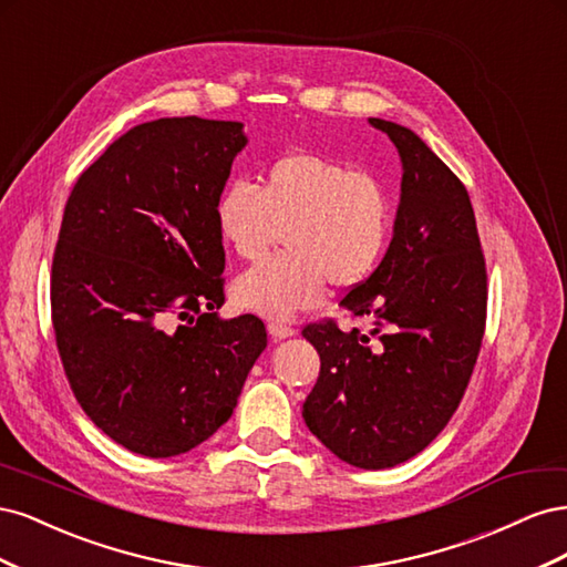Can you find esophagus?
<instances>
[{
    "instance_id": "1",
    "label": "esophagus",
    "mask_w": 567,
    "mask_h": 567,
    "mask_svg": "<svg viewBox=\"0 0 567 567\" xmlns=\"http://www.w3.org/2000/svg\"><path fill=\"white\" fill-rule=\"evenodd\" d=\"M267 331H269V338H271L274 342L284 340V338H290V336H296L293 326H288V323H284V321H269V323H267Z\"/></svg>"
}]
</instances>
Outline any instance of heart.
<instances>
[{
	"instance_id": "heart-1",
	"label": "heart",
	"mask_w": 567,
	"mask_h": 567,
	"mask_svg": "<svg viewBox=\"0 0 567 567\" xmlns=\"http://www.w3.org/2000/svg\"><path fill=\"white\" fill-rule=\"evenodd\" d=\"M225 244L255 262L281 238L288 250L234 281L238 305L284 319L315 307L326 284L348 288L379 267L392 231L383 179L350 163L296 151L265 165L260 184L234 179L215 200Z\"/></svg>"
}]
</instances>
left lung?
<instances>
[{"label": "left lung", "instance_id": "obj_1", "mask_svg": "<svg viewBox=\"0 0 567 567\" xmlns=\"http://www.w3.org/2000/svg\"><path fill=\"white\" fill-rule=\"evenodd\" d=\"M369 123L400 151L402 196L385 257L340 305L371 317L379 342L333 319L307 323L321 371L302 419L338 458L381 471L423 452L461 404L485 336L487 269L466 186L411 130Z\"/></svg>", "mask_w": 567, "mask_h": 567}]
</instances>
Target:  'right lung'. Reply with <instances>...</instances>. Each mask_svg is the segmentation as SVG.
Segmentation results:
<instances>
[{
  "mask_svg": "<svg viewBox=\"0 0 567 567\" xmlns=\"http://www.w3.org/2000/svg\"><path fill=\"white\" fill-rule=\"evenodd\" d=\"M241 123L161 117L115 140L68 196L51 262V323L68 383L125 450L167 458L227 423L262 319H219L215 200Z\"/></svg>",
  "mask_w": 567,
  "mask_h": 567,
  "instance_id": "add662e5",
  "label": "right lung"
}]
</instances>
